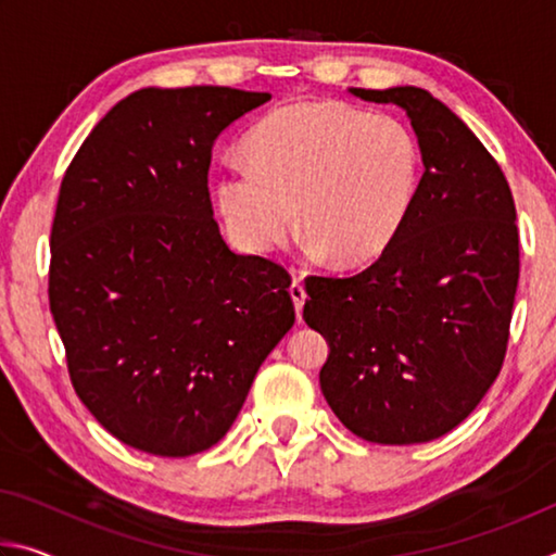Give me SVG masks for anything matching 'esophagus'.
<instances>
[{
    "mask_svg": "<svg viewBox=\"0 0 556 556\" xmlns=\"http://www.w3.org/2000/svg\"><path fill=\"white\" fill-rule=\"evenodd\" d=\"M289 294H291V299H294L296 318L301 321V308H304V301H306V289L299 279H294V281H291V287H289Z\"/></svg>",
    "mask_w": 556,
    "mask_h": 556,
    "instance_id": "1",
    "label": "esophagus"
}]
</instances>
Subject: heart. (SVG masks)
Masks as SVG:
<instances>
[{
    "instance_id": "obj_1",
    "label": "heart",
    "mask_w": 556,
    "mask_h": 556,
    "mask_svg": "<svg viewBox=\"0 0 556 556\" xmlns=\"http://www.w3.org/2000/svg\"><path fill=\"white\" fill-rule=\"evenodd\" d=\"M248 164H225L215 203L235 238L275 250L296 228L338 265L378 260L397 240L421 181V149L394 115L343 100H299L244 137Z\"/></svg>"
}]
</instances>
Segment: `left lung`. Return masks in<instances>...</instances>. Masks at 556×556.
I'll return each instance as SVG.
<instances>
[{
    "label": "left lung",
    "mask_w": 556,
    "mask_h": 556,
    "mask_svg": "<svg viewBox=\"0 0 556 556\" xmlns=\"http://www.w3.org/2000/svg\"><path fill=\"white\" fill-rule=\"evenodd\" d=\"M400 105L425 174L388 250L351 277H306V324L326 336L321 392L372 444H425L458 427L503 368L520 235L503 168L427 90L351 88Z\"/></svg>",
    "instance_id": "left-lung-1"
}]
</instances>
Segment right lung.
Instances as JSON below:
<instances>
[{
  "label": "right lung",
  "instance_id": "right-lung-1",
  "mask_svg": "<svg viewBox=\"0 0 556 556\" xmlns=\"http://www.w3.org/2000/svg\"><path fill=\"white\" fill-rule=\"evenodd\" d=\"M269 98L223 86L137 90L65 168L51 314L75 394L131 448L181 458L218 444L294 326L289 271L235 255L208 193L215 137Z\"/></svg>",
  "mask_w": 556,
  "mask_h": 556
}]
</instances>
